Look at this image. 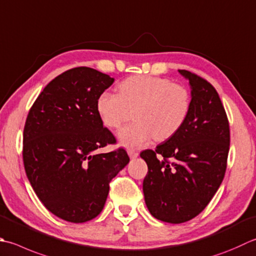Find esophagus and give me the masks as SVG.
Listing matches in <instances>:
<instances>
[{
    "mask_svg": "<svg viewBox=\"0 0 256 256\" xmlns=\"http://www.w3.org/2000/svg\"><path fill=\"white\" fill-rule=\"evenodd\" d=\"M128 153L130 158H136L138 156V153L135 152V151H132V150H128Z\"/></svg>",
    "mask_w": 256,
    "mask_h": 256,
    "instance_id": "esophagus-1",
    "label": "esophagus"
}]
</instances>
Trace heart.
Wrapping results in <instances>:
<instances>
[{
	"label": "heart",
	"mask_w": 256,
	"mask_h": 256,
	"mask_svg": "<svg viewBox=\"0 0 256 256\" xmlns=\"http://www.w3.org/2000/svg\"><path fill=\"white\" fill-rule=\"evenodd\" d=\"M118 92L105 91L96 102L103 123L118 128L131 118L135 121L118 132L126 148H140L154 138L164 141L182 128L191 108L186 88L168 78L152 75H134L118 84Z\"/></svg>",
	"instance_id": "heart-1"
}]
</instances>
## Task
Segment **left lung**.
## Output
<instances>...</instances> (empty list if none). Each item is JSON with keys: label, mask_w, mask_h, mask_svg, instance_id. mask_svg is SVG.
<instances>
[{"label": "left lung", "mask_w": 256, "mask_h": 256, "mask_svg": "<svg viewBox=\"0 0 256 256\" xmlns=\"http://www.w3.org/2000/svg\"><path fill=\"white\" fill-rule=\"evenodd\" d=\"M191 86V108L173 136L145 150V204L155 218L180 224L206 208L221 185L230 150V125L216 90L198 75L178 70Z\"/></svg>", "instance_id": "8db88e82"}]
</instances>
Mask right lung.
Segmentation results:
<instances>
[{
  "label": "right lung",
  "instance_id": "obj_1",
  "mask_svg": "<svg viewBox=\"0 0 256 256\" xmlns=\"http://www.w3.org/2000/svg\"><path fill=\"white\" fill-rule=\"evenodd\" d=\"M113 82L91 68L68 70L44 88L26 118L25 172L40 201L64 221L96 218L110 182L130 162L124 148L95 152L116 142L96 108L98 96Z\"/></svg>",
  "mask_w": 256,
  "mask_h": 256
}]
</instances>
